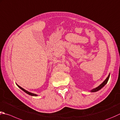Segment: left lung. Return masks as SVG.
<instances>
[{"label": "left lung", "mask_w": 120, "mask_h": 120, "mask_svg": "<svg viewBox=\"0 0 120 120\" xmlns=\"http://www.w3.org/2000/svg\"><path fill=\"white\" fill-rule=\"evenodd\" d=\"M109 77H110V74H109L108 76V77H107V79H105V80L102 82V83L99 86L97 87H96V88H94V89H93L92 90H90L91 92H96V91H98V90H101V88L103 87H104V86L105 85V84H106L107 83L108 81V80H109Z\"/></svg>", "instance_id": "left-lung-1"}]
</instances>
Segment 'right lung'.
Masks as SVG:
<instances>
[{"label": "right lung", "instance_id": "add662e5", "mask_svg": "<svg viewBox=\"0 0 120 120\" xmlns=\"http://www.w3.org/2000/svg\"><path fill=\"white\" fill-rule=\"evenodd\" d=\"M16 85H17V84H16ZM18 86L19 87L21 90H22L23 91H24V92L25 93H26V94H27L28 95H30V96H37V95H36V94H33V93H30V92H29V91H27V90H25L24 88H23L22 87H20V86H19V85H18Z\"/></svg>", "mask_w": 120, "mask_h": 120}]
</instances>
